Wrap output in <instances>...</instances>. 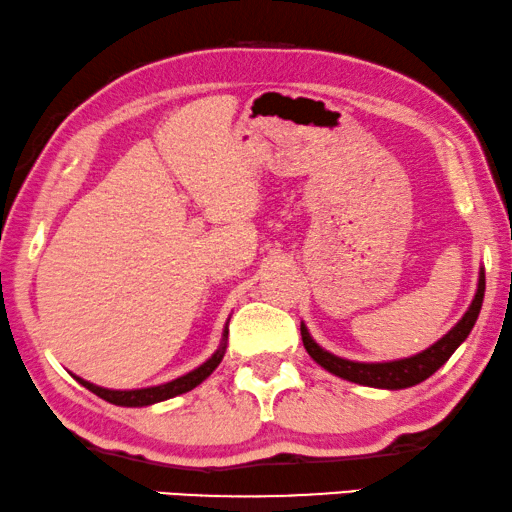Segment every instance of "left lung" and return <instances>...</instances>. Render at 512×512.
Segmentation results:
<instances>
[{
  "instance_id": "8db88e82",
  "label": "left lung",
  "mask_w": 512,
  "mask_h": 512,
  "mask_svg": "<svg viewBox=\"0 0 512 512\" xmlns=\"http://www.w3.org/2000/svg\"><path fill=\"white\" fill-rule=\"evenodd\" d=\"M483 296H485V271L480 269L478 273V289L474 301H471L469 310L464 312V317L457 322L444 338H439L432 347L423 349L421 354L398 358V361H384V363H363V361H349V358H340L331 352H326L312 340L308 326L301 322V338L305 352L315 363L322 365L324 370H329L331 375L342 377L347 381L361 386L372 388H386V391H400V388H409L432 377L448 358L453 356L457 347L467 340V335L474 329L478 312L483 308Z\"/></svg>"
}]
</instances>
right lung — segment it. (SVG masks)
<instances>
[{"label": "right lung", "instance_id": "add662e5", "mask_svg": "<svg viewBox=\"0 0 512 512\" xmlns=\"http://www.w3.org/2000/svg\"><path fill=\"white\" fill-rule=\"evenodd\" d=\"M227 324H230V322H227ZM227 324H225V331H223V340H220V347L211 354V358H207V361H204L200 368L190 370V372H186V375H181V377L172 379V381H165V384H160V386L131 388V391H114V388H103V386L91 384V381L82 379L78 375H73V377L78 379L82 386L89 388L91 393H96L98 398H103L105 402H110V404H117V407H149V404L177 398V395L188 393V391H193L195 386H200L202 381L218 368L220 361H223L225 349H227V333H230V331H227Z\"/></svg>", "mask_w": 512, "mask_h": 512}]
</instances>
